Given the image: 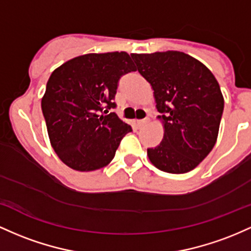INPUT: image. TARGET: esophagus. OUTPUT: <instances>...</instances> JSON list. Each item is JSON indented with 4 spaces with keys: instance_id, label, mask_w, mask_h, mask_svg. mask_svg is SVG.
I'll use <instances>...</instances> for the list:
<instances>
[{
    "instance_id": "1",
    "label": "esophagus",
    "mask_w": 251,
    "mask_h": 251,
    "mask_svg": "<svg viewBox=\"0 0 251 251\" xmlns=\"http://www.w3.org/2000/svg\"><path fill=\"white\" fill-rule=\"evenodd\" d=\"M147 122H148V118H143V120H139V121H137V126H143L145 125H147Z\"/></svg>"
}]
</instances>
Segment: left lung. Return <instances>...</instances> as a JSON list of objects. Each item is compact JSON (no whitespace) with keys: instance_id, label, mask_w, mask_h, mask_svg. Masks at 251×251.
Masks as SVG:
<instances>
[{"instance_id":"8db88e82","label":"left lung","mask_w":251,"mask_h":251,"mask_svg":"<svg viewBox=\"0 0 251 251\" xmlns=\"http://www.w3.org/2000/svg\"><path fill=\"white\" fill-rule=\"evenodd\" d=\"M140 75L154 90L163 139L148 148L151 162L160 171L181 174L205 159L218 136L224 109L221 88L212 72L178 50L131 54Z\"/></svg>"}]
</instances>
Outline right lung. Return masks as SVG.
Returning <instances> with one entry per match:
<instances>
[{
	"label": "right lung",
	"mask_w": 251,
	"mask_h": 251,
	"mask_svg": "<svg viewBox=\"0 0 251 251\" xmlns=\"http://www.w3.org/2000/svg\"><path fill=\"white\" fill-rule=\"evenodd\" d=\"M136 71L126 52L90 53L52 72L41 100L50 145L72 170H100L114 159L131 126L120 120L114 102L122 75Z\"/></svg>",
	"instance_id": "add662e5"
}]
</instances>
